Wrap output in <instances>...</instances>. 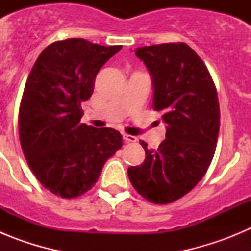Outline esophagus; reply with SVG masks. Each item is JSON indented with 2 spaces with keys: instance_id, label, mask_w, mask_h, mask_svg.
<instances>
[{
  "instance_id": "esophagus-1",
  "label": "esophagus",
  "mask_w": 251,
  "mask_h": 251,
  "mask_svg": "<svg viewBox=\"0 0 251 251\" xmlns=\"http://www.w3.org/2000/svg\"><path fill=\"white\" fill-rule=\"evenodd\" d=\"M123 139L127 142V143H134V142H137V137L130 136V134H127V133H124L123 134Z\"/></svg>"
}]
</instances>
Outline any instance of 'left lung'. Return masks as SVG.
Instances as JSON below:
<instances>
[{
    "mask_svg": "<svg viewBox=\"0 0 251 251\" xmlns=\"http://www.w3.org/2000/svg\"><path fill=\"white\" fill-rule=\"evenodd\" d=\"M153 79V109L167 124L166 139L128 168L130 183L153 203L178 200L200 182L214 158L220 128L216 86L201 57L185 43L137 48Z\"/></svg>",
    "mask_w": 251,
    "mask_h": 251,
    "instance_id": "left-lung-1",
    "label": "left lung"
}]
</instances>
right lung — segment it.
<instances>
[{"label":"right lung","mask_w":251,"mask_h":251,"mask_svg":"<svg viewBox=\"0 0 251 251\" xmlns=\"http://www.w3.org/2000/svg\"><path fill=\"white\" fill-rule=\"evenodd\" d=\"M121 49L84 39L55 41L31 69L19 109L20 143L37 181L56 196L89 191L106 159L123 146L118 130L80 122L97 74Z\"/></svg>","instance_id":"1"}]
</instances>
